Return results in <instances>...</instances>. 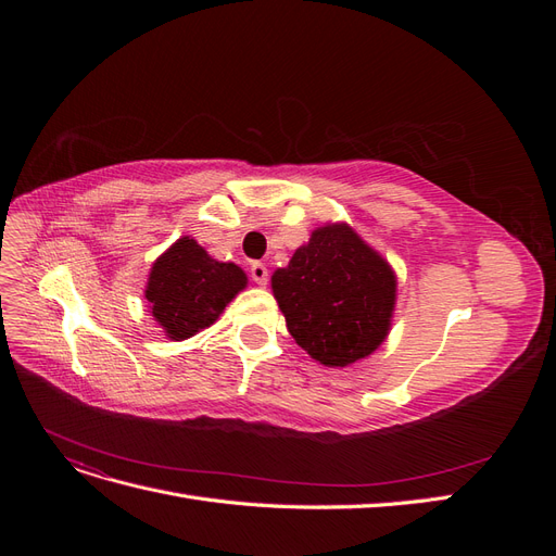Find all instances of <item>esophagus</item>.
Returning a JSON list of instances; mask_svg holds the SVG:
<instances>
[{
  "mask_svg": "<svg viewBox=\"0 0 556 556\" xmlns=\"http://www.w3.org/2000/svg\"><path fill=\"white\" fill-rule=\"evenodd\" d=\"M250 278L255 280L257 285H266L268 280V268L262 262H252L250 264Z\"/></svg>",
  "mask_w": 556,
  "mask_h": 556,
  "instance_id": "obj_1",
  "label": "esophagus"
}]
</instances>
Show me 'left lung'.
Returning <instances> with one entry per match:
<instances>
[{"instance_id":"left-lung-1","label":"left lung","mask_w":556,"mask_h":556,"mask_svg":"<svg viewBox=\"0 0 556 556\" xmlns=\"http://www.w3.org/2000/svg\"><path fill=\"white\" fill-rule=\"evenodd\" d=\"M271 288L292 339L325 366L368 357L390 331L394 271L348 225L315 229Z\"/></svg>"}]
</instances>
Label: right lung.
Listing matches in <instances>:
<instances>
[{
  "instance_id": "obj_1",
  "label": "right lung",
  "mask_w": 556,
  "mask_h": 556,
  "mask_svg": "<svg viewBox=\"0 0 556 556\" xmlns=\"http://www.w3.org/2000/svg\"><path fill=\"white\" fill-rule=\"evenodd\" d=\"M245 282L237 264L215 262L194 239L182 237L153 264L146 299L166 336L185 341L213 325Z\"/></svg>"
}]
</instances>
